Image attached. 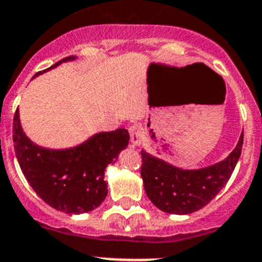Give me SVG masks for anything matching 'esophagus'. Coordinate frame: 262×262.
I'll use <instances>...</instances> for the list:
<instances>
[{
    "label": "esophagus",
    "mask_w": 262,
    "mask_h": 262,
    "mask_svg": "<svg viewBox=\"0 0 262 262\" xmlns=\"http://www.w3.org/2000/svg\"><path fill=\"white\" fill-rule=\"evenodd\" d=\"M129 134H130V142L133 143L134 146H139L142 143V139L145 137V132H143L142 125L139 123L133 124L129 128Z\"/></svg>",
    "instance_id": "obj_1"
}]
</instances>
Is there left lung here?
I'll return each instance as SVG.
<instances>
[{"mask_svg":"<svg viewBox=\"0 0 262 262\" xmlns=\"http://www.w3.org/2000/svg\"><path fill=\"white\" fill-rule=\"evenodd\" d=\"M243 146V132L226 159L200 169H182L141 151V176L148 199L160 211L189 214L202 209L222 190L233 174Z\"/></svg>","mask_w":262,"mask_h":262,"instance_id":"8db88e82","label":"left lung"}]
</instances>
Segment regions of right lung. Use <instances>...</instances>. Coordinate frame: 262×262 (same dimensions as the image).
Masks as SVG:
<instances>
[{"instance_id": "right-lung-1", "label": "right lung", "mask_w": 262, "mask_h": 262, "mask_svg": "<svg viewBox=\"0 0 262 262\" xmlns=\"http://www.w3.org/2000/svg\"><path fill=\"white\" fill-rule=\"evenodd\" d=\"M75 55L63 58L50 68L75 60ZM13 141L20 169L36 194L50 207L68 214L93 211L107 196L104 170L116 163L120 151L126 148V129L93 134L85 142L70 148L54 150L36 145L26 136L19 119L14 115Z\"/></svg>"}]
</instances>
